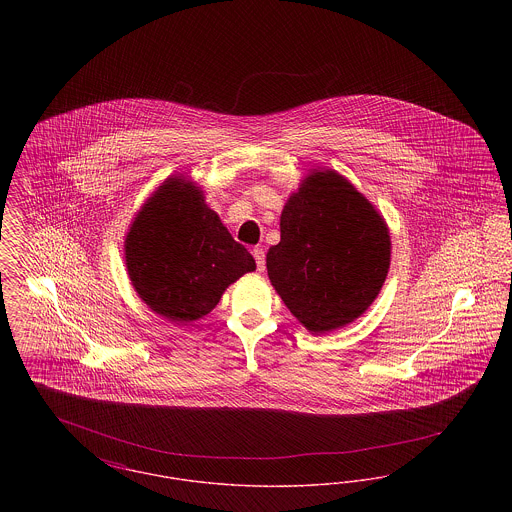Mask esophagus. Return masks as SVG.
Segmentation results:
<instances>
[{"label":"esophagus","mask_w":512,"mask_h":512,"mask_svg":"<svg viewBox=\"0 0 512 512\" xmlns=\"http://www.w3.org/2000/svg\"><path fill=\"white\" fill-rule=\"evenodd\" d=\"M251 253H253V257H255L257 270H259V272H265V249H263V247H255Z\"/></svg>","instance_id":"esophagus-1"}]
</instances>
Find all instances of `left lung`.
I'll return each instance as SVG.
<instances>
[{
    "mask_svg": "<svg viewBox=\"0 0 512 512\" xmlns=\"http://www.w3.org/2000/svg\"><path fill=\"white\" fill-rule=\"evenodd\" d=\"M391 261L388 222L343 174L313 169L280 215L267 253L270 284L313 336L361 317L382 290Z\"/></svg>",
    "mask_w": 512,
    "mask_h": 512,
    "instance_id": "obj_1",
    "label": "left lung"
}]
</instances>
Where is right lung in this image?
<instances>
[{
	"label": "right lung",
	"instance_id": "obj_1",
	"mask_svg": "<svg viewBox=\"0 0 512 512\" xmlns=\"http://www.w3.org/2000/svg\"><path fill=\"white\" fill-rule=\"evenodd\" d=\"M132 288L147 307L174 324L209 315L230 284L255 270L205 194L172 174L149 195L124 236Z\"/></svg>",
	"mask_w": 512,
	"mask_h": 512
}]
</instances>
